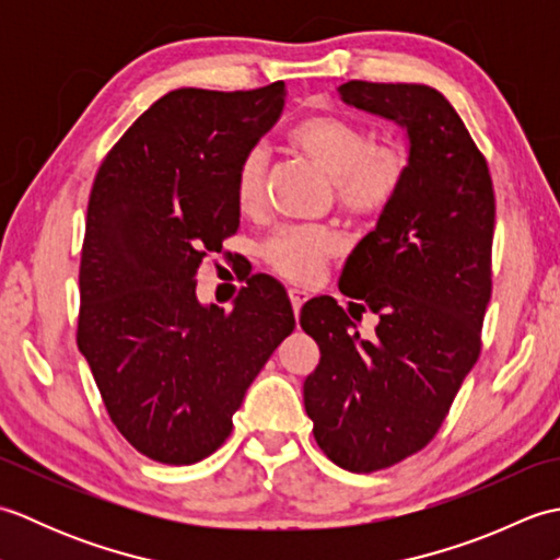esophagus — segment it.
<instances>
[{
  "instance_id": "obj_1",
  "label": "esophagus",
  "mask_w": 560,
  "mask_h": 560,
  "mask_svg": "<svg viewBox=\"0 0 560 560\" xmlns=\"http://www.w3.org/2000/svg\"><path fill=\"white\" fill-rule=\"evenodd\" d=\"M289 295H291V303H293V313H295V317H299L303 303L307 301V291H303V289H289Z\"/></svg>"
}]
</instances>
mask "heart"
Returning <instances> with one entry per match:
<instances>
[{
    "mask_svg": "<svg viewBox=\"0 0 560 560\" xmlns=\"http://www.w3.org/2000/svg\"><path fill=\"white\" fill-rule=\"evenodd\" d=\"M291 147L323 171L351 217H371L389 205L407 175V153L397 144H375V137L343 117H311L289 135ZM235 201L247 217L265 207V161L249 151L235 171ZM341 237L329 225H291L261 247L267 265L291 281H311L337 255Z\"/></svg>",
    "mask_w": 560,
    "mask_h": 560,
    "instance_id": "b5f03b06",
    "label": "heart"
}]
</instances>
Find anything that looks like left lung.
Segmentation results:
<instances>
[{
    "mask_svg": "<svg viewBox=\"0 0 560 560\" xmlns=\"http://www.w3.org/2000/svg\"><path fill=\"white\" fill-rule=\"evenodd\" d=\"M337 93L407 135L404 183L339 277V291L380 317L375 337L363 339L329 295L301 311L319 347L303 383L315 440L341 469L361 474L431 443L477 363L495 205L489 165L443 93L371 81Z\"/></svg>",
    "mask_w": 560,
    "mask_h": 560,
    "instance_id": "left-lung-1",
    "label": "left lung"
}]
</instances>
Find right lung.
I'll return each mask as SVG.
<instances>
[{
    "mask_svg": "<svg viewBox=\"0 0 560 560\" xmlns=\"http://www.w3.org/2000/svg\"><path fill=\"white\" fill-rule=\"evenodd\" d=\"M287 86L177 89L105 156L81 249L77 343L141 455L195 464L293 327L287 289L253 277L231 313L197 299L201 259L241 225L235 171L277 125Z\"/></svg>",
    "mask_w": 560,
    "mask_h": 560,
    "instance_id": "1",
    "label": "right lung"
}]
</instances>
